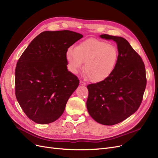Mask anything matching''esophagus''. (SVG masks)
Segmentation results:
<instances>
[{"label": "esophagus", "mask_w": 158, "mask_h": 158, "mask_svg": "<svg viewBox=\"0 0 158 158\" xmlns=\"http://www.w3.org/2000/svg\"><path fill=\"white\" fill-rule=\"evenodd\" d=\"M80 85L81 86H86V83H85V82L83 81H80Z\"/></svg>", "instance_id": "1"}]
</instances>
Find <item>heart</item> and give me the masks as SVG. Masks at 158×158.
Returning <instances> with one entry per match:
<instances>
[{"instance_id":"b5f03b06","label":"heart","mask_w":158,"mask_h":158,"mask_svg":"<svg viewBox=\"0 0 158 158\" xmlns=\"http://www.w3.org/2000/svg\"><path fill=\"white\" fill-rule=\"evenodd\" d=\"M68 66L73 73L83 67L89 80L101 83L113 73L118 60V51L108 43L96 39H89L79 43L75 48H70L66 52Z\"/></svg>"}]
</instances>
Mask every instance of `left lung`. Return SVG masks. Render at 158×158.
<instances>
[{
    "mask_svg": "<svg viewBox=\"0 0 158 158\" xmlns=\"http://www.w3.org/2000/svg\"><path fill=\"white\" fill-rule=\"evenodd\" d=\"M100 37L116 43L118 60L107 79L87 86L86 106L95 121L114 125L132 115L141 105L147 85L145 67L139 55L125 39L107 34Z\"/></svg>",
    "mask_w": 158,
    "mask_h": 158,
    "instance_id": "obj_1",
    "label": "left lung"
}]
</instances>
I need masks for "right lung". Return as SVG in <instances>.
<instances>
[{
	"mask_svg": "<svg viewBox=\"0 0 158 158\" xmlns=\"http://www.w3.org/2000/svg\"><path fill=\"white\" fill-rule=\"evenodd\" d=\"M83 35L70 30L40 33L19 59L15 95L28 118L38 124L58 119L79 80L67 69L66 52Z\"/></svg>",
	"mask_w": 158,
	"mask_h": 158,
	"instance_id": "obj_1",
	"label": "right lung"
}]
</instances>
